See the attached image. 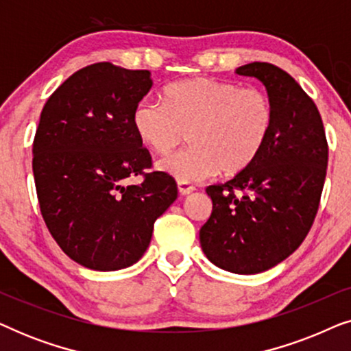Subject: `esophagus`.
I'll list each match as a JSON object with an SVG mask.
<instances>
[{
	"instance_id": "esophagus-1",
	"label": "esophagus",
	"mask_w": 351,
	"mask_h": 351,
	"mask_svg": "<svg viewBox=\"0 0 351 351\" xmlns=\"http://www.w3.org/2000/svg\"><path fill=\"white\" fill-rule=\"evenodd\" d=\"M177 190H179V195L182 196H186L190 193H193L195 191V186L189 184V182H184V180H179L177 182Z\"/></svg>"
}]
</instances>
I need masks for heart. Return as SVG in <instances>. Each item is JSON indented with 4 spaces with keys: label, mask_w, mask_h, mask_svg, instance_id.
I'll return each instance as SVG.
<instances>
[{
    "label": "heart",
    "mask_w": 351,
    "mask_h": 351,
    "mask_svg": "<svg viewBox=\"0 0 351 351\" xmlns=\"http://www.w3.org/2000/svg\"><path fill=\"white\" fill-rule=\"evenodd\" d=\"M273 124L275 107L265 90L204 76L169 84L165 102L145 97L132 112L134 131L156 155L174 150L189 132V148L158 162L160 171L184 182L247 169Z\"/></svg>",
    "instance_id": "obj_1"
}]
</instances>
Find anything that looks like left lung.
Wrapping results in <instances>:
<instances>
[{
    "label": "left lung",
    "instance_id": "8db88e82",
    "mask_svg": "<svg viewBox=\"0 0 351 351\" xmlns=\"http://www.w3.org/2000/svg\"><path fill=\"white\" fill-rule=\"evenodd\" d=\"M237 73L265 86L275 124L247 169L206 189L213 213L199 243L222 270L256 275L289 257L308 234L326 179L328 142L315 102L289 73L267 62L238 66Z\"/></svg>",
    "mask_w": 351,
    "mask_h": 351
}]
</instances>
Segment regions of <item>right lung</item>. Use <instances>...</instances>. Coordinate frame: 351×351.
Instances as JSON below:
<instances>
[{"label":"right lung","mask_w":351,"mask_h":351,"mask_svg":"<svg viewBox=\"0 0 351 351\" xmlns=\"http://www.w3.org/2000/svg\"><path fill=\"white\" fill-rule=\"evenodd\" d=\"M148 70L110 62L84 66L47 99L33 141V176L46 227L62 251L97 271L131 267L147 251L153 223L177 198L132 112L152 89ZM143 175L142 184L125 180Z\"/></svg>","instance_id":"obj_1"}]
</instances>
